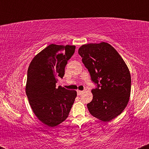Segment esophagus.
<instances>
[{"label":"esophagus","mask_w":149,"mask_h":149,"mask_svg":"<svg viewBox=\"0 0 149 149\" xmlns=\"http://www.w3.org/2000/svg\"><path fill=\"white\" fill-rule=\"evenodd\" d=\"M77 93H78V95H80L83 93V91H81V90H77Z\"/></svg>","instance_id":"34e87169"}]
</instances>
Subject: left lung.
Listing matches in <instances>:
<instances>
[{"label":"left lung","mask_w":149,"mask_h":149,"mask_svg":"<svg viewBox=\"0 0 149 149\" xmlns=\"http://www.w3.org/2000/svg\"><path fill=\"white\" fill-rule=\"evenodd\" d=\"M82 61L97 88L93 99L87 104L90 114L109 122L127 107L130 97L131 76L118 52L107 42L90 43L78 49Z\"/></svg>","instance_id":"1"}]
</instances>
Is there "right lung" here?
I'll use <instances>...</instances> for the list:
<instances>
[{
  "mask_svg": "<svg viewBox=\"0 0 149 149\" xmlns=\"http://www.w3.org/2000/svg\"><path fill=\"white\" fill-rule=\"evenodd\" d=\"M75 49V45L51 44L36 54L29 66L26 93L34 114L49 127L67 118L77 96L75 90L56 87Z\"/></svg>",
  "mask_w": 149,
  "mask_h": 149,
  "instance_id": "1",
  "label": "right lung"
}]
</instances>
